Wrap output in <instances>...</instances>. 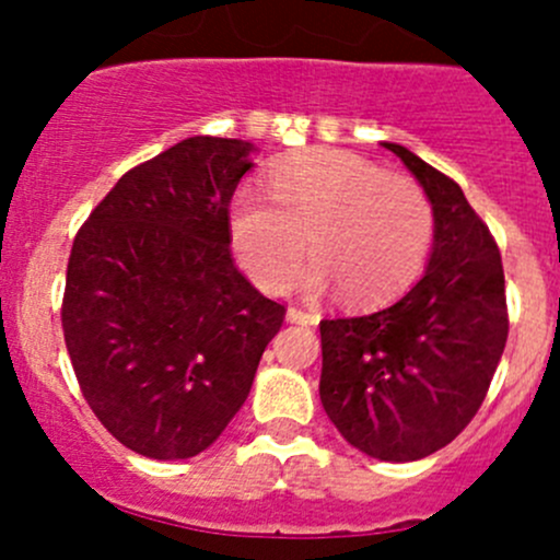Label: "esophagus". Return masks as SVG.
<instances>
[{
    "mask_svg": "<svg viewBox=\"0 0 560 560\" xmlns=\"http://www.w3.org/2000/svg\"><path fill=\"white\" fill-rule=\"evenodd\" d=\"M287 319L295 322V325H316V322H319V314L306 312V308L290 306V308H287Z\"/></svg>",
    "mask_w": 560,
    "mask_h": 560,
    "instance_id": "esophagus-1",
    "label": "esophagus"
}]
</instances>
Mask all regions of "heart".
Returning a JSON list of instances; mask_svg holds the SVG:
<instances>
[{
	"mask_svg": "<svg viewBox=\"0 0 560 560\" xmlns=\"http://www.w3.org/2000/svg\"><path fill=\"white\" fill-rule=\"evenodd\" d=\"M270 197L241 189L230 211L235 252L268 292L295 284L312 244L308 290L336 281L343 301L382 303L420 276L431 252L433 211L420 184L349 151L281 162Z\"/></svg>",
	"mask_w": 560,
	"mask_h": 560,
	"instance_id": "b5f03b06",
	"label": "heart"
}]
</instances>
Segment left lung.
Returning <instances> with one entry per match:
<instances>
[{
    "label": "left lung",
    "mask_w": 560,
    "mask_h": 560,
    "mask_svg": "<svg viewBox=\"0 0 560 560\" xmlns=\"http://www.w3.org/2000/svg\"><path fill=\"white\" fill-rule=\"evenodd\" d=\"M385 149L431 200L433 252L393 306L319 322V398L352 447L409 463L447 447L477 415L510 319L499 246L460 186L404 145Z\"/></svg>",
    "instance_id": "8db88e82"
}]
</instances>
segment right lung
Returning <instances> with one entry per match:
<instances>
[{
	"label": "right lung",
	"instance_id": "add662e5",
	"mask_svg": "<svg viewBox=\"0 0 560 560\" xmlns=\"http://www.w3.org/2000/svg\"><path fill=\"white\" fill-rule=\"evenodd\" d=\"M252 143L195 135L118 178L67 262V352L97 420L132 453L184 460L244 406L287 308L230 254Z\"/></svg>",
	"mask_w": 560,
	"mask_h": 560
}]
</instances>
